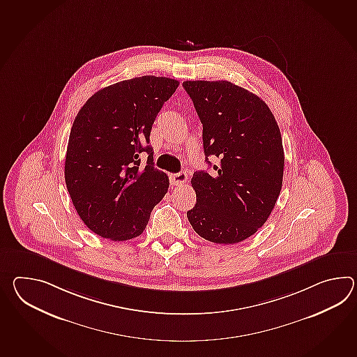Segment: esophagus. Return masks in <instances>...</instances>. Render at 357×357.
Wrapping results in <instances>:
<instances>
[{"mask_svg": "<svg viewBox=\"0 0 357 357\" xmlns=\"http://www.w3.org/2000/svg\"><path fill=\"white\" fill-rule=\"evenodd\" d=\"M187 179H188V175L185 174L184 172L176 173V174H173L172 176H170L172 184H173V185H176V187L183 185L184 183L187 182Z\"/></svg>", "mask_w": 357, "mask_h": 357, "instance_id": "34e87169", "label": "esophagus"}]
</instances>
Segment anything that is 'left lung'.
<instances>
[{
    "instance_id": "1",
    "label": "left lung",
    "mask_w": 357,
    "mask_h": 357,
    "mask_svg": "<svg viewBox=\"0 0 357 357\" xmlns=\"http://www.w3.org/2000/svg\"><path fill=\"white\" fill-rule=\"evenodd\" d=\"M202 123L204 150L219 164L190 181L196 205L187 218L198 236L219 245L251 237L268 220L283 183L284 151L274 115L259 96L228 80H187Z\"/></svg>"
}]
</instances>
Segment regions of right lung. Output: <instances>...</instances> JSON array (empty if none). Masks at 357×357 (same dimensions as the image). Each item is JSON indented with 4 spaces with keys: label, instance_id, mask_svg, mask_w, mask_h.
<instances>
[{
    "label": "right lung",
    "instance_id": "1",
    "mask_svg": "<svg viewBox=\"0 0 357 357\" xmlns=\"http://www.w3.org/2000/svg\"><path fill=\"white\" fill-rule=\"evenodd\" d=\"M179 82L144 75L102 88L73 123L65 183L80 219L100 237L142 234L152 208L167 195V175L153 167L151 129ZM149 158L146 165L140 153Z\"/></svg>",
    "mask_w": 357,
    "mask_h": 357
}]
</instances>
